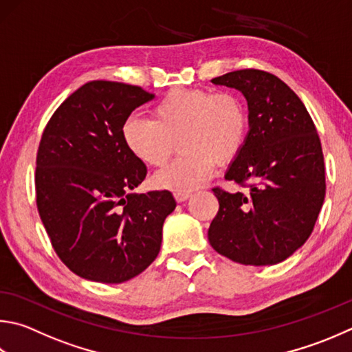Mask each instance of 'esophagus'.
I'll return each mask as SVG.
<instances>
[{"instance_id":"34e87169","label":"esophagus","mask_w":352,"mask_h":352,"mask_svg":"<svg viewBox=\"0 0 352 352\" xmlns=\"http://www.w3.org/2000/svg\"><path fill=\"white\" fill-rule=\"evenodd\" d=\"M190 195H192V194H190L189 190H175V192H174L175 200H177L178 203H182V201H186Z\"/></svg>"}]
</instances>
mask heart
Returning a JSON list of instances; mask_svg holds the SVG:
<instances>
[{"instance_id": "heart-1", "label": "heart", "mask_w": 352, "mask_h": 352, "mask_svg": "<svg viewBox=\"0 0 352 352\" xmlns=\"http://www.w3.org/2000/svg\"><path fill=\"white\" fill-rule=\"evenodd\" d=\"M154 120L127 118L121 131L124 146L138 162L160 168L180 138L182 157L154 177L158 188L190 190L212 175L215 162L231 163L248 137L249 118L237 95L208 89L177 87L152 109Z\"/></svg>"}]
</instances>
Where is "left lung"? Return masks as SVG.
I'll use <instances>...</instances> for the list:
<instances>
[{
    "label": "left lung",
    "mask_w": 352,
    "mask_h": 352,
    "mask_svg": "<svg viewBox=\"0 0 352 352\" xmlns=\"http://www.w3.org/2000/svg\"><path fill=\"white\" fill-rule=\"evenodd\" d=\"M212 82L243 94L249 131L225 174L245 189H212L220 208L209 243L241 265H277L305 245L323 206L320 138L302 100L276 75L243 69Z\"/></svg>",
    "instance_id": "left-lung-1"
}]
</instances>
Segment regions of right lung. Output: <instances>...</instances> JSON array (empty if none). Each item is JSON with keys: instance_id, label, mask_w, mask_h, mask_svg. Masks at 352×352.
<instances>
[{"instance_id": "right-lung-1", "label": "right lung", "mask_w": 352, "mask_h": 352, "mask_svg": "<svg viewBox=\"0 0 352 352\" xmlns=\"http://www.w3.org/2000/svg\"><path fill=\"white\" fill-rule=\"evenodd\" d=\"M154 94L95 80L67 97L43 132L36 155V206L55 252L81 278L123 283L157 258L163 223L177 203L169 190L132 192L146 164L121 131Z\"/></svg>"}]
</instances>
